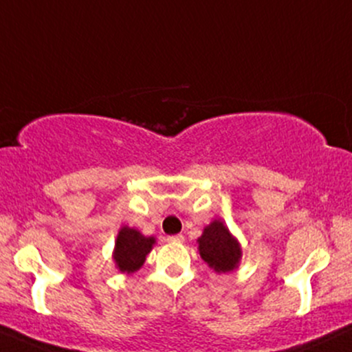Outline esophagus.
<instances>
[{
    "instance_id": "esophagus-1",
    "label": "esophagus",
    "mask_w": 352,
    "mask_h": 352,
    "mask_svg": "<svg viewBox=\"0 0 352 352\" xmlns=\"http://www.w3.org/2000/svg\"><path fill=\"white\" fill-rule=\"evenodd\" d=\"M167 241H184V235H172V236H167Z\"/></svg>"
}]
</instances>
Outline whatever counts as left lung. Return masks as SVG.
<instances>
[{
	"label": "left lung",
	"mask_w": 352,
	"mask_h": 352,
	"mask_svg": "<svg viewBox=\"0 0 352 352\" xmlns=\"http://www.w3.org/2000/svg\"><path fill=\"white\" fill-rule=\"evenodd\" d=\"M199 250L201 258L217 273H228L235 270L241 256L240 245L220 220L212 221L204 230V235L199 238Z\"/></svg>",
	"instance_id": "obj_1"
}]
</instances>
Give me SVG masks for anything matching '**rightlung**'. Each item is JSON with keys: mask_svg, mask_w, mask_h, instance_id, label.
I'll return each instance as SVG.
<instances>
[{"mask_svg": "<svg viewBox=\"0 0 352 352\" xmlns=\"http://www.w3.org/2000/svg\"><path fill=\"white\" fill-rule=\"evenodd\" d=\"M153 243L155 240L152 236H144L134 228L124 227L120 230L114 252V260L120 272H137L144 265L147 253H151Z\"/></svg>", "mask_w": 352, "mask_h": 352, "instance_id": "obj_1", "label": "right lung"}]
</instances>
